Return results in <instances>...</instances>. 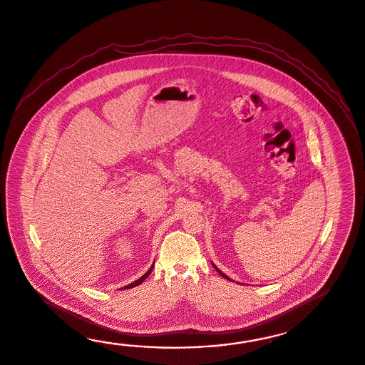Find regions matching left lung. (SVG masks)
<instances>
[{"label": "left lung", "mask_w": 365, "mask_h": 365, "mask_svg": "<svg viewBox=\"0 0 365 365\" xmlns=\"http://www.w3.org/2000/svg\"><path fill=\"white\" fill-rule=\"evenodd\" d=\"M212 266H213V267H215V269H216V271H217V272H219L220 275L222 276V277H225V279H227V280H230V282H232V279H230V277H227V276L225 275V274H224V272H221V271H220L219 268L216 267V266H215V264H213V263H212Z\"/></svg>", "instance_id": "left-lung-1"}]
</instances>
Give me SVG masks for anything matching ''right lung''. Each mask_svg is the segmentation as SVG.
Wrapping results in <instances>:
<instances>
[{
  "mask_svg": "<svg viewBox=\"0 0 365 365\" xmlns=\"http://www.w3.org/2000/svg\"><path fill=\"white\" fill-rule=\"evenodd\" d=\"M152 269H153V266L152 267L149 268L148 269V272L146 274H144V275L141 276L140 279H138L136 282H133V283L128 284V285H125V287H123L122 289H128V288H133V287H136V285H138V284L143 283L144 280H145L146 277L150 275V272H152Z\"/></svg>",
  "mask_w": 365,
  "mask_h": 365,
  "instance_id": "add662e5",
  "label": "right lung"
}]
</instances>
